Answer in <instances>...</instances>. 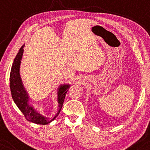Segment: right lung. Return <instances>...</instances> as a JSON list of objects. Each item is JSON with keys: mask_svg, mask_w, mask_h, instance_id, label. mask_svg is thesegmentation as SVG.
Returning <instances> with one entry per match:
<instances>
[{"mask_svg": "<svg viewBox=\"0 0 150 150\" xmlns=\"http://www.w3.org/2000/svg\"><path fill=\"white\" fill-rule=\"evenodd\" d=\"M25 45L22 46L18 53L13 60L12 67H11V73H10V90H11V96L13 100L16 104L27 121H31L36 124L47 125L52 122L58 116L62 107L66 94L70 88V84L60 85L57 89V102H58V108L57 112L52 119H49L42 115L38 111H37L33 105L29 104L30 97L27 90L24 86L22 81L21 74H20V68H21V60Z\"/></svg>", "mask_w": 150, "mask_h": 150, "instance_id": "right-lung-1", "label": "right lung"}]
</instances>
